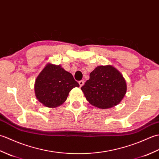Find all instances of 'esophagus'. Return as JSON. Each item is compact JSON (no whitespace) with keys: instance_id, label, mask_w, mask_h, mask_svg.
<instances>
[{"instance_id":"obj_1","label":"esophagus","mask_w":159,"mask_h":159,"mask_svg":"<svg viewBox=\"0 0 159 159\" xmlns=\"http://www.w3.org/2000/svg\"><path fill=\"white\" fill-rule=\"evenodd\" d=\"M79 83L80 87H82V86L84 85V80H80V81L79 82Z\"/></svg>"}]
</instances>
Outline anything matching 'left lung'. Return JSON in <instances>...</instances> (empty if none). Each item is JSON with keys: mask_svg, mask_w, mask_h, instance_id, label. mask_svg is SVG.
<instances>
[{"mask_svg": "<svg viewBox=\"0 0 159 159\" xmlns=\"http://www.w3.org/2000/svg\"><path fill=\"white\" fill-rule=\"evenodd\" d=\"M87 100L100 109L116 106L124 98L127 86L124 76L111 65L99 66L81 87Z\"/></svg>", "mask_w": 159, "mask_h": 159, "instance_id": "left-lung-1", "label": "left lung"}]
</instances>
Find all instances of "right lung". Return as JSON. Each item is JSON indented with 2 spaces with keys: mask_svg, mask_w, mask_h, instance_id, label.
I'll return each instance as SVG.
<instances>
[{
  "mask_svg": "<svg viewBox=\"0 0 159 159\" xmlns=\"http://www.w3.org/2000/svg\"><path fill=\"white\" fill-rule=\"evenodd\" d=\"M79 84L72 74L64 70L61 66L47 63L39 74L35 82V93L37 99L43 106L56 108L66 100L69 92Z\"/></svg>",
  "mask_w": 159,
  "mask_h": 159,
  "instance_id": "right-lung-1",
  "label": "right lung"
}]
</instances>
